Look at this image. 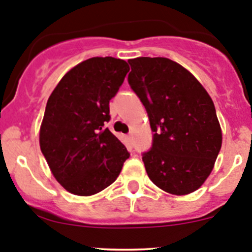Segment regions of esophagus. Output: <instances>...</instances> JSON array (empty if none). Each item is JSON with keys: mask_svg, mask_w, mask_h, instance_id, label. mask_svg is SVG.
Wrapping results in <instances>:
<instances>
[{"mask_svg": "<svg viewBox=\"0 0 252 252\" xmlns=\"http://www.w3.org/2000/svg\"><path fill=\"white\" fill-rule=\"evenodd\" d=\"M126 140H128V142H129V144H131V140H133V137H131V134L126 135Z\"/></svg>", "mask_w": 252, "mask_h": 252, "instance_id": "esophagus-1", "label": "esophagus"}]
</instances>
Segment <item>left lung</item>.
<instances>
[{
  "label": "left lung",
  "instance_id": "8db88e82",
  "mask_svg": "<svg viewBox=\"0 0 252 252\" xmlns=\"http://www.w3.org/2000/svg\"><path fill=\"white\" fill-rule=\"evenodd\" d=\"M128 62V82L154 131L152 149L143 154L148 176L169 194H190L208 179L221 149L213 99L187 68L169 58Z\"/></svg>",
  "mask_w": 252,
  "mask_h": 252
}]
</instances>
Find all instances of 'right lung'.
<instances>
[{
    "mask_svg": "<svg viewBox=\"0 0 252 252\" xmlns=\"http://www.w3.org/2000/svg\"><path fill=\"white\" fill-rule=\"evenodd\" d=\"M129 65L114 57H93L68 70L47 102L39 147L52 174L70 194L91 196L115 182L129 153L105 128L109 100Z\"/></svg>",
    "mask_w": 252,
    "mask_h": 252,
    "instance_id": "1",
    "label": "right lung"
}]
</instances>
